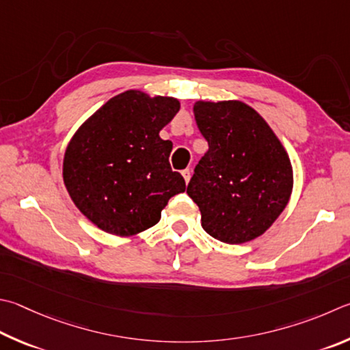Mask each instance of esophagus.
Segmentation results:
<instances>
[{"label": "esophagus", "mask_w": 350, "mask_h": 350, "mask_svg": "<svg viewBox=\"0 0 350 350\" xmlns=\"http://www.w3.org/2000/svg\"><path fill=\"white\" fill-rule=\"evenodd\" d=\"M182 176H183V179H185V182L188 183L189 179H191V171H189V170H183V171H182Z\"/></svg>", "instance_id": "34e87169"}]
</instances>
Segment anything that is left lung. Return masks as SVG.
<instances>
[{
  "instance_id": "1",
  "label": "left lung",
  "mask_w": 350,
  "mask_h": 350,
  "mask_svg": "<svg viewBox=\"0 0 350 350\" xmlns=\"http://www.w3.org/2000/svg\"><path fill=\"white\" fill-rule=\"evenodd\" d=\"M193 110L208 142L187 188L202 228L230 245L257 239L289 202V156L266 120L241 100H197Z\"/></svg>"
}]
</instances>
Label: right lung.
<instances>
[{
  "mask_svg": "<svg viewBox=\"0 0 350 350\" xmlns=\"http://www.w3.org/2000/svg\"><path fill=\"white\" fill-rule=\"evenodd\" d=\"M179 109L174 98L126 90L75 133L62 177L92 224L113 236H136L161 220L171 197L185 191V180L168 162L173 144L159 136Z\"/></svg>",
  "mask_w": 350,
  "mask_h": 350,
  "instance_id": "add662e5",
  "label": "right lung"
}]
</instances>
